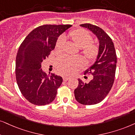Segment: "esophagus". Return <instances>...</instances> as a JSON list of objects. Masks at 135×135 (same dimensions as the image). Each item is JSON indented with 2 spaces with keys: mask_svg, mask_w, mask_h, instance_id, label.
<instances>
[{
  "mask_svg": "<svg viewBox=\"0 0 135 135\" xmlns=\"http://www.w3.org/2000/svg\"><path fill=\"white\" fill-rule=\"evenodd\" d=\"M69 79H70L69 77H66V76H64V77H63V80H64V81H68Z\"/></svg>",
  "mask_w": 135,
  "mask_h": 135,
  "instance_id": "obj_1",
  "label": "esophagus"
}]
</instances>
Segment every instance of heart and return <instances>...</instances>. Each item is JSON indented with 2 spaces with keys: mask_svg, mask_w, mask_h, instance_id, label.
<instances>
[{
  "mask_svg": "<svg viewBox=\"0 0 135 135\" xmlns=\"http://www.w3.org/2000/svg\"><path fill=\"white\" fill-rule=\"evenodd\" d=\"M68 37L76 46L80 48L81 54L88 61H93L98 55V47L96 44L91 42L93 38L87 31L82 28L71 30L68 34ZM64 38L60 37L55 44V50L62 52L64 49ZM84 64L82 57H71L64 55L58 58L55 62V67L57 71L65 76L74 74Z\"/></svg>",
  "mask_w": 135,
  "mask_h": 135,
  "instance_id": "heart-1",
  "label": "heart"
}]
</instances>
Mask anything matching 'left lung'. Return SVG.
Instances as JSON below:
<instances>
[{
  "instance_id": "8db88e82",
  "label": "left lung",
  "mask_w": 135,
  "mask_h": 135,
  "mask_svg": "<svg viewBox=\"0 0 135 135\" xmlns=\"http://www.w3.org/2000/svg\"><path fill=\"white\" fill-rule=\"evenodd\" d=\"M80 26L96 35L100 44L96 62L84 73L92 75L91 80L85 83L78 79V85L74 90L78 103L91 105L101 102L110 92L115 80L117 57L113 41L102 28L90 23Z\"/></svg>"
}]
</instances>
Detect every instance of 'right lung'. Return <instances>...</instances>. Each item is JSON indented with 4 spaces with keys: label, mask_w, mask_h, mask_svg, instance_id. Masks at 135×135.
<instances>
[{
    "label": "right lung",
    "mask_w": 135,
    "mask_h": 135,
    "mask_svg": "<svg viewBox=\"0 0 135 135\" xmlns=\"http://www.w3.org/2000/svg\"><path fill=\"white\" fill-rule=\"evenodd\" d=\"M71 25H44L32 30L18 49L15 76L19 90L30 103L45 105L55 100L61 76L42 71L41 64L55 49L58 37Z\"/></svg>",
    "instance_id": "1"
}]
</instances>
